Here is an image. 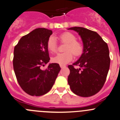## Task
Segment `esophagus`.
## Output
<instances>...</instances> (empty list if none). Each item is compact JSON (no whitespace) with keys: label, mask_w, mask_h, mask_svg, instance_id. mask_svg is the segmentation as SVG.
Here are the masks:
<instances>
[{"label":"esophagus","mask_w":120,"mask_h":120,"mask_svg":"<svg viewBox=\"0 0 120 120\" xmlns=\"http://www.w3.org/2000/svg\"><path fill=\"white\" fill-rule=\"evenodd\" d=\"M60 66L61 68H64V67H66V66H64V65H61V64H60Z\"/></svg>","instance_id":"esophagus-1"}]
</instances>
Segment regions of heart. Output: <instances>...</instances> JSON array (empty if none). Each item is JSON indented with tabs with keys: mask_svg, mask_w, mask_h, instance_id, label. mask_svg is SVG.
<instances>
[{
	"mask_svg": "<svg viewBox=\"0 0 120 120\" xmlns=\"http://www.w3.org/2000/svg\"><path fill=\"white\" fill-rule=\"evenodd\" d=\"M59 39L62 43H67L65 48L66 52L59 53L52 58V61L59 64L64 65L73 59V54L75 56H80L82 53V45L79 41H76V37L70 32H65L60 34ZM47 49L52 53L56 52L57 46L56 39L54 36L50 37L47 43Z\"/></svg>",
	"mask_w": 120,
	"mask_h": 120,
	"instance_id": "heart-1",
	"label": "heart"
}]
</instances>
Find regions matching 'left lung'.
Listing matches in <instances>:
<instances>
[{
    "instance_id": "1",
    "label": "left lung",
    "mask_w": 120,
    "mask_h": 120,
    "mask_svg": "<svg viewBox=\"0 0 120 120\" xmlns=\"http://www.w3.org/2000/svg\"><path fill=\"white\" fill-rule=\"evenodd\" d=\"M78 33L83 44L78 60L68 66V83L71 90L81 97L96 94L103 87L110 64L108 45L96 32L81 27L68 29ZM77 65L79 68H75Z\"/></svg>"
}]
</instances>
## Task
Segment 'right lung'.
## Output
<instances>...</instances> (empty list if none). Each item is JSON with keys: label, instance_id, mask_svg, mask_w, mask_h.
Wrapping results in <instances>:
<instances>
[{"label": "right lung", "instance_id": "obj_1", "mask_svg": "<svg viewBox=\"0 0 120 120\" xmlns=\"http://www.w3.org/2000/svg\"><path fill=\"white\" fill-rule=\"evenodd\" d=\"M51 30L38 28L22 37L14 49V71L21 88L32 96H40L50 90L60 71L57 63L50 64L47 43Z\"/></svg>", "mask_w": 120, "mask_h": 120}]
</instances>
